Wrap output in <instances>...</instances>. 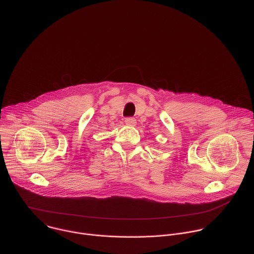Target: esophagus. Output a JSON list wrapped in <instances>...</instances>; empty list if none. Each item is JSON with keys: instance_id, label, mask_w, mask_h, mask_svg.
Masks as SVG:
<instances>
[{"instance_id": "34e87169", "label": "esophagus", "mask_w": 254, "mask_h": 254, "mask_svg": "<svg viewBox=\"0 0 254 254\" xmlns=\"http://www.w3.org/2000/svg\"><path fill=\"white\" fill-rule=\"evenodd\" d=\"M125 123H126V125L128 126V127H134V126L136 125V121H135L133 118H127V119H126Z\"/></svg>"}]
</instances>
